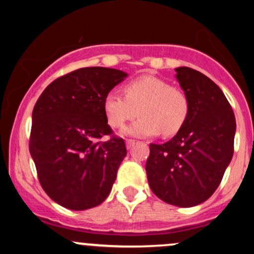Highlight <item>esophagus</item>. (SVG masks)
I'll list each match as a JSON object with an SVG mask.
<instances>
[{"mask_svg": "<svg viewBox=\"0 0 254 254\" xmlns=\"http://www.w3.org/2000/svg\"><path fill=\"white\" fill-rule=\"evenodd\" d=\"M134 143H135V140L127 139V148H131L132 146H134Z\"/></svg>", "mask_w": 254, "mask_h": 254, "instance_id": "34e87169", "label": "esophagus"}]
</instances>
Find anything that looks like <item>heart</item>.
I'll return each mask as SVG.
<instances>
[{
    "mask_svg": "<svg viewBox=\"0 0 254 254\" xmlns=\"http://www.w3.org/2000/svg\"><path fill=\"white\" fill-rule=\"evenodd\" d=\"M124 94L108 92L103 109L113 127H124L136 117L139 109V119L124 130L130 136L146 137L160 132L171 136L181 130L188 118L187 94L162 78L145 75L132 79L124 86Z\"/></svg>",
    "mask_w": 254,
    "mask_h": 254,
    "instance_id": "1",
    "label": "heart"
}]
</instances>
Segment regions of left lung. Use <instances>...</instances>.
I'll list each match as a JSON object with an SVG mask.
<instances>
[{
  "instance_id": "1",
  "label": "left lung",
  "mask_w": 254,
  "mask_h": 254,
  "mask_svg": "<svg viewBox=\"0 0 254 254\" xmlns=\"http://www.w3.org/2000/svg\"><path fill=\"white\" fill-rule=\"evenodd\" d=\"M189 99L186 123L170 141L150 143L151 190L171 205L190 207L214 194L234 156L236 119L215 82L190 67L176 68Z\"/></svg>"
}]
</instances>
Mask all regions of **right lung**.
Segmentation results:
<instances>
[{
    "label": "right lung",
    "instance_id": "add662e5",
    "mask_svg": "<svg viewBox=\"0 0 254 254\" xmlns=\"http://www.w3.org/2000/svg\"><path fill=\"white\" fill-rule=\"evenodd\" d=\"M127 73L83 67L51 82L32 114L29 152L45 193L70 210H87L106 200L127 156L122 137L113 135L104 97ZM112 134L108 142H98Z\"/></svg>",
    "mask_w": 254,
    "mask_h": 254
}]
</instances>
